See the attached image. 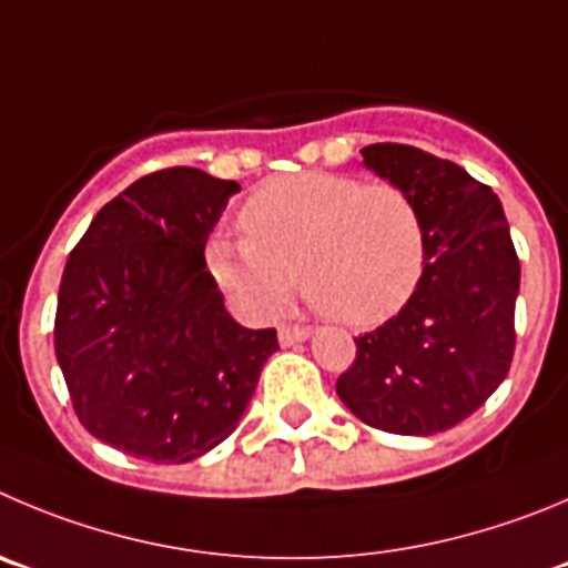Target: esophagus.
Segmentation results:
<instances>
[{"label": "esophagus", "mask_w": 568, "mask_h": 568, "mask_svg": "<svg viewBox=\"0 0 568 568\" xmlns=\"http://www.w3.org/2000/svg\"><path fill=\"white\" fill-rule=\"evenodd\" d=\"M311 336V327L305 325H283L280 327V344L291 347V344H300Z\"/></svg>", "instance_id": "esophagus-1"}]
</instances>
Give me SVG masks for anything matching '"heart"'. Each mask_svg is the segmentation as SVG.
<instances>
[{"label": "heart", "mask_w": 568, "mask_h": 568, "mask_svg": "<svg viewBox=\"0 0 568 568\" xmlns=\"http://www.w3.org/2000/svg\"><path fill=\"white\" fill-rule=\"evenodd\" d=\"M243 241L212 237L206 268L246 308L272 316L296 288L320 314L353 327L392 320L426 268V224L415 199L389 182L344 173L272 179L237 215Z\"/></svg>", "instance_id": "1"}]
</instances>
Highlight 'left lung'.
<instances>
[{"label": "left lung", "instance_id": "1", "mask_svg": "<svg viewBox=\"0 0 568 568\" xmlns=\"http://www.w3.org/2000/svg\"><path fill=\"white\" fill-rule=\"evenodd\" d=\"M362 156L415 199L426 268L397 316L356 338L336 392L367 426L428 437L474 415L505 381L521 266L501 201L459 164L397 142H375Z\"/></svg>", "mask_w": 568, "mask_h": 568}]
</instances>
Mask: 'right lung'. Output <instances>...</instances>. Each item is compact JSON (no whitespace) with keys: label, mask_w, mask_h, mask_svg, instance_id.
Listing matches in <instances>:
<instances>
[{"label":"right lung","mask_w":568,"mask_h":568,"mask_svg":"<svg viewBox=\"0 0 568 568\" xmlns=\"http://www.w3.org/2000/svg\"><path fill=\"white\" fill-rule=\"evenodd\" d=\"M237 182L199 168L136 179L89 224L63 268L55 358L78 420L151 463L199 459L237 428L277 331L224 308L204 246Z\"/></svg>","instance_id":"1"}]
</instances>
